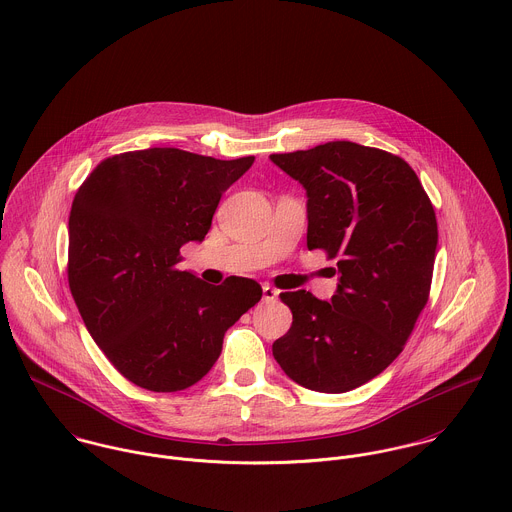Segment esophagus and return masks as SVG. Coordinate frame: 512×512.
Here are the masks:
<instances>
[{
    "label": "esophagus",
    "instance_id": "1",
    "mask_svg": "<svg viewBox=\"0 0 512 512\" xmlns=\"http://www.w3.org/2000/svg\"><path fill=\"white\" fill-rule=\"evenodd\" d=\"M277 295H279V291H277L275 287L263 285V299H265V301H273V299H277Z\"/></svg>",
    "mask_w": 512,
    "mask_h": 512
}]
</instances>
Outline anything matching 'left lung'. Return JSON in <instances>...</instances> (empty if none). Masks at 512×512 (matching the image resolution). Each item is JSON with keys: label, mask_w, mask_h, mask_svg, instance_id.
<instances>
[{"label": "left lung", "mask_w": 512, "mask_h": 512, "mask_svg": "<svg viewBox=\"0 0 512 512\" xmlns=\"http://www.w3.org/2000/svg\"><path fill=\"white\" fill-rule=\"evenodd\" d=\"M307 191V249L337 261V291L321 301L285 291L293 321L273 356L299 386L339 394L382 374L428 303L438 223L412 166L350 140L271 154Z\"/></svg>", "instance_id": "1"}]
</instances>
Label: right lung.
<instances>
[{
    "label": "right lung",
    "instance_id": "right-lung-1",
    "mask_svg": "<svg viewBox=\"0 0 512 512\" xmlns=\"http://www.w3.org/2000/svg\"><path fill=\"white\" fill-rule=\"evenodd\" d=\"M255 156L219 160L181 148L104 158L78 189L68 223V283L98 348L132 384L179 392L209 374L225 331L263 295L229 277L211 287L179 271L223 193Z\"/></svg>",
    "mask_w": 512,
    "mask_h": 512
}]
</instances>
